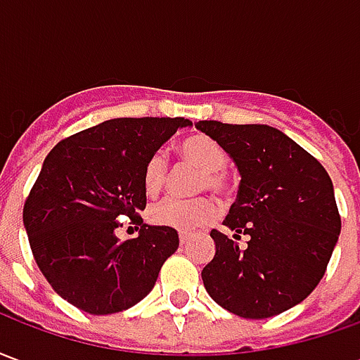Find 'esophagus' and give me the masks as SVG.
Listing matches in <instances>:
<instances>
[{
  "instance_id": "esophagus-1",
  "label": "esophagus",
  "mask_w": 360,
  "mask_h": 360,
  "mask_svg": "<svg viewBox=\"0 0 360 360\" xmlns=\"http://www.w3.org/2000/svg\"><path fill=\"white\" fill-rule=\"evenodd\" d=\"M188 239H191V235H188V233H179V243H181V245H187Z\"/></svg>"
}]
</instances>
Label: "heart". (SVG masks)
<instances>
[{
	"mask_svg": "<svg viewBox=\"0 0 360 360\" xmlns=\"http://www.w3.org/2000/svg\"><path fill=\"white\" fill-rule=\"evenodd\" d=\"M179 154L183 162L202 172L198 188L210 191L212 195L224 196L229 191V179L226 169L229 164L226 148L208 134H191L181 141ZM167 181V156L164 150H156L144 165L142 183L148 195H158ZM150 221L154 226L167 227L175 231H195L198 227L210 224L216 216V206L212 200H177L165 198L154 204L148 212Z\"/></svg>",
	"mask_w": 360,
	"mask_h": 360,
	"instance_id": "b5f03b06",
	"label": "heart"
}]
</instances>
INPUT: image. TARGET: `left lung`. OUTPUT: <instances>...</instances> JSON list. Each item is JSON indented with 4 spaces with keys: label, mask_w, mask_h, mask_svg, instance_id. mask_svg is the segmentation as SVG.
I'll return each mask as SVG.
<instances>
[{
    "label": "left lung",
    "mask_w": 360,
    "mask_h": 360,
    "mask_svg": "<svg viewBox=\"0 0 360 360\" xmlns=\"http://www.w3.org/2000/svg\"><path fill=\"white\" fill-rule=\"evenodd\" d=\"M241 175L224 219L233 237L212 231L216 252L202 270L206 291L237 316L262 320L309 297L341 231L330 175L316 158L270 125L198 121ZM241 234L250 241L238 245Z\"/></svg>",
    "instance_id": "left-lung-1"
}]
</instances>
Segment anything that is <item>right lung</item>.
<instances>
[{
    "label": "right lung",
    "instance_id": "right-lung-1",
    "mask_svg": "<svg viewBox=\"0 0 360 360\" xmlns=\"http://www.w3.org/2000/svg\"><path fill=\"white\" fill-rule=\"evenodd\" d=\"M183 117H117L84 129L46 156L22 210L34 260L53 291L89 314L131 309L152 291L179 247L175 229L142 224V173ZM141 226L119 242L117 216Z\"/></svg>",
    "mask_w": 360,
    "mask_h": 360
}]
</instances>
